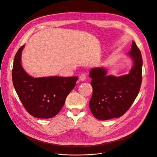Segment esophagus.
<instances>
[{
  "mask_svg": "<svg viewBox=\"0 0 157 157\" xmlns=\"http://www.w3.org/2000/svg\"><path fill=\"white\" fill-rule=\"evenodd\" d=\"M86 75L85 74V73H82V74H81V75H80V76H79V80L82 81L86 79Z\"/></svg>",
  "mask_w": 157,
  "mask_h": 157,
  "instance_id": "34e87169",
  "label": "esophagus"
}]
</instances>
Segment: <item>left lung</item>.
<instances>
[{
    "label": "left lung",
    "mask_w": 157,
    "mask_h": 157,
    "mask_svg": "<svg viewBox=\"0 0 157 157\" xmlns=\"http://www.w3.org/2000/svg\"><path fill=\"white\" fill-rule=\"evenodd\" d=\"M128 54L133 61L129 74L116 77L107 75V71L103 67H96L90 71L93 92L89 106L98 120L121 117L129 109L139 93L143 61L134 41Z\"/></svg>",
    "instance_id": "8db88e82"
}]
</instances>
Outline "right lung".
<instances>
[{
    "label": "right lung",
    "instance_id": "add662e5",
    "mask_svg": "<svg viewBox=\"0 0 157 157\" xmlns=\"http://www.w3.org/2000/svg\"><path fill=\"white\" fill-rule=\"evenodd\" d=\"M24 45L17 51L12 71L14 88L26 111L39 118L55 117L63 107L66 98L76 86L77 76H49L34 78L21 65Z\"/></svg>",
    "mask_w": 157,
    "mask_h": 157
}]
</instances>
